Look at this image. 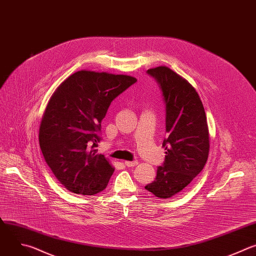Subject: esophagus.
Instances as JSON below:
<instances>
[{"mask_svg": "<svg viewBox=\"0 0 256 256\" xmlns=\"http://www.w3.org/2000/svg\"><path fill=\"white\" fill-rule=\"evenodd\" d=\"M124 164H125V166H128V168L136 166L138 164V162H125Z\"/></svg>", "mask_w": 256, "mask_h": 256, "instance_id": "esophagus-1", "label": "esophagus"}]
</instances>
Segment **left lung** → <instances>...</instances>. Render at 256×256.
I'll list each match as a JSON object with an SVG mask.
<instances>
[{
  "label": "left lung",
  "instance_id": "left-lung-1",
  "mask_svg": "<svg viewBox=\"0 0 256 256\" xmlns=\"http://www.w3.org/2000/svg\"><path fill=\"white\" fill-rule=\"evenodd\" d=\"M162 90L166 108L162 146L166 158L158 168L156 178L145 188L160 198L174 196L184 190L205 166L209 154V130L202 100L180 76L166 66L150 68Z\"/></svg>",
  "mask_w": 256,
  "mask_h": 256
}]
</instances>
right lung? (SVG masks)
<instances>
[{"label":"right lung","mask_w":256,"mask_h":256,"mask_svg":"<svg viewBox=\"0 0 256 256\" xmlns=\"http://www.w3.org/2000/svg\"><path fill=\"white\" fill-rule=\"evenodd\" d=\"M136 82L124 74L80 70L51 96L39 144L47 166L68 190L92 196L107 188L114 168L96 154L100 123L113 100Z\"/></svg>","instance_id":"obj_1"}]
</instances>
